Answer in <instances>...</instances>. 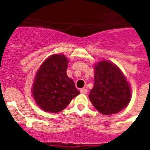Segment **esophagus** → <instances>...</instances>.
Instances as JSON below:
<instances>
[{
	"label": "esophagus",
	"instance_id": "34e87169",
	"mask_svg": "<svg viewBox=\"0 0 150 150\" xmlns=\"http://www.w3.org/2000/svg\"><path fill=\"white\" fill-rule=\"evenodd\" d=\"M80 92H81L82 94H87L88 90H87V89H85V88H81V89H80Z\"/></svg>",
	"mask_w": 150,
	"mask_h": 150
}]
</instances>
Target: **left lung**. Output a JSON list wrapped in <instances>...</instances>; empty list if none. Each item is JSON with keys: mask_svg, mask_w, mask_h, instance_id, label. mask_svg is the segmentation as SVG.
<instances>
[{"mask_svg": "<svg viewBox=\"0 0 150 150\" xmlns=\"http://www.w3.org/2000/svg\"><path fill=\"white\" fill-rule=\"evenodd\" d=\"M130 98L129 83L116 66L108 61L96 65L94 87L89 99L96 110L104 115L116 114L127 107Z\"/></svg>", "mask_w": 150, "mask_h": 150, "instance_id": "1", "label": "left lung"}]
</instances>
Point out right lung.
Listing matches in <instances>:
<instances>
[{
  "mask_svg": "<svg viewBox=\"0 0 150 150\" xmlns=\"http://www.w3.org/2000/svg\"><path fill=\"white\" fill-rule=\"evenodd\" d=\"M67 59L53 54L46 59L36 74L33 96L42 109L50 112L63 110L79 94L75 83L67 75Z\"/></svg>",
  "mask_w": 150,
  "mask_h": 150,
  "instance_id": "right-lung-1",
  "label": "right lung"
}]
</instances>
